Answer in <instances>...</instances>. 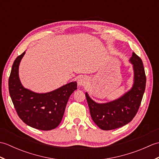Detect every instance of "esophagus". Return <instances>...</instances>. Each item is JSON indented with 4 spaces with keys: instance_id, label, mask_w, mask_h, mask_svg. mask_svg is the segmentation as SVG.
I'll return each mask as SVG.
<instances>
[{
    "instance_id": "34e87169",
    "label": "esophagus",
    "mask_w": 159,
    "mask_h": 159,
    "mask_svg": "<svg viewBox=\"0 0 159 159\" xmlns=\"http://www.w3.org/2000/svg\"><path fill=\"white\" fill-rule=\"evenodd\" d=\"M77 83H78V85L79 87L85 86L87 83H88V79H87V77H86L85 76H80L79 78V79H78Z\"/></svg>"
}]
</instances>
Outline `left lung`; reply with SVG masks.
<instances>
[{
	"label": "left lung",
	"instance_id": "obj_1",
	"mask_svg": "<svg viewBox=\"0 0 159 159\" xmlns=\"http://www.w3.org/2000/svg\"><path fill=\"white\" fill-rule=\"evenodd\" d=\"M130 62L133 65L134 83L122 96L107 103H97L85 93L93 121L102 130L120 128L130 122L137 114L146 89V76L142 60L133 52Z\"/></svg>",
	"mask_w": 159,
	"mask_h": 159
}]
</instances>
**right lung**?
Masks as SVG:
<instances>
[{"label":"right lung","mask_w":159,"mask_h":159,"mask_svg":"<svg viewBox=\"0 0 159 159\" xmlns=\"http://www.w3.org/2000/svg\"><path fill=\"white\" fill-rule=\"evenodd\" d=\"M25 52L13 63L9 79V92L19 117L28 126L42 130L57 128L61 121L69 98L77 89L71 82L50 92L39 93L26 89L19 79L18 68Z\"/></svg>","instance_id":"obj_1"}]
</instances>
